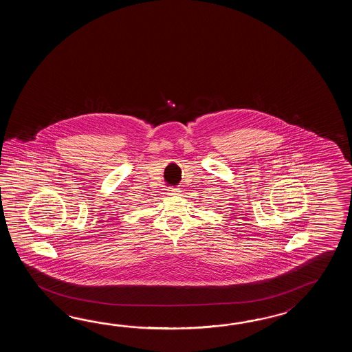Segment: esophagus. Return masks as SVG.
<instances>
[{
  "label": "esophagus",
  "mask_w": 352,
  "mask_h": 352,
  "mask_svg": "<svg viewBox=\"0 0 352 352\" xmlns=\"http://www.w3.org/2000/svg\"><path fill=\"white\" fill-rule=\"evenodd\" d=\"M179 192H181L179 188H176V187H170V188H168V195H171V196L179 195Z\"/></svg>",
  "instance_id": "obj_1"
}]
</instances>
